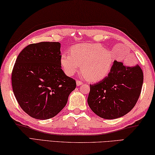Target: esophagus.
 Returning a JSON list of instances; mask_svg holds the SVG:
<instances>
[{"label":"esophagus","instance_id":"34e87169","mask_svg":"<svg viewBox=\"0 0 155 155\" xmlns=\"http://www.w3.org/2000/svg\"><path fill=\"white\" fill-rule=\"evenodd\" d=\"M76 84H77V86H80L81 84H82V82H81V81H79V80H77L76 81Z\"/></svg>","mask_w":155,"mask_h":155}]
</instances>
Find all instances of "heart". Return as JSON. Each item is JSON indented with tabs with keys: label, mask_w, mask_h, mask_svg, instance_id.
<instances>
[{
	"label": "heart",
	"mask_w": 155,
	"mask_h": 155,
	"mask_svg": "<svg viewBox=\"0 0 155 155\" xmlns=\"http://www.w3.org/2000/svg\"><path fill=\"white\" fill-rule=\"evenodd\" d=\"M60 64L67 76H73L80 69L84 78L91 82L106 78L112 71V54L99 43H80L70 49V54H62Z\"/></svg>",
	"instance_id": "1"
}]
</instances>
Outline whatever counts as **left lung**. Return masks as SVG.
Wrapping results in <instances>:
<instances>
[{
	"mask_svg": "<svg viewBox=\"0 0 155 155\" xmlns=\"http://www.w3.org/2000/svg\"><path fill=\"white\" fill-rule=\"evenodd\" d=\"M139 65L128 67L114 61L112 71L104 80L90 84L89 107L99 117L115 119L129 112L136 104L143 84Z\"/></svg>",
	"mask_w": 155,
	"mask_h": 155,
	"instance_id": "8db88e82",
	"label": "left lung"
}]
</instances>
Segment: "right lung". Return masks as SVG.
<instances>
[{"label": "right lung", "instance_id": "obj_1", "mask_svg": "<svg viewBox=\"0 0 155 155\" xmlns=\"http://www.w3.org/2000/svg\"><path fill=\"white\" fill-rule=\"evenodd\" d=\"M61 43L40 42L26 46L13 67L12 83L20 107L31 117L46 120L66 105L75 80L68 77L60 64Z\"/></svg>", "mask_w": 155, "mask_h": 155}]
</instances>
